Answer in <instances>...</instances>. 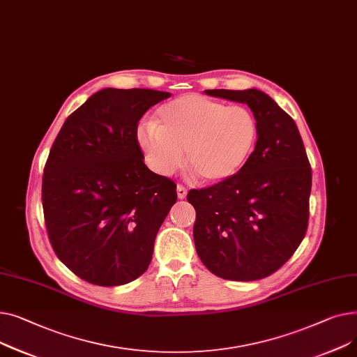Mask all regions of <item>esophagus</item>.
<instances>
[{
  "label": "esophagus",
  "instance_id": "1",
  "mask_svg": "<svg viewBox=\"0 0 357 357\" xmlns=\"http://www.w3.org/2000/svg\"><path fill=\"white\" fill-rule=\"evenodd\" d=\"M177 196L178 199H185L187 196V188L183 184H177Z\"/></svg>",
  "mask_w": 357,
  "mask_h": 357
}]
</instances>
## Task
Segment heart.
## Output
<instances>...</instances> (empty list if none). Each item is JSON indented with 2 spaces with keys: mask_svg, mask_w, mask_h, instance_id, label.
<instances>
[{
  "mask_svg": "<svg viewBox=\"0 0 357 357\" xmlns=\"http://www.w3.org/2000/svg\"><path fill=\"white\" fill-rule=\"evenodd\" d=\"M258 121L243 105H232L188 93L162 105L155 125L142 123L137 139L151 169L172 176L185 162L207 183L235 177L252 155Z\"/></svg>",
  "mask_w": 357,
  "mask_h": 357,
  "instance_id": "heart-1",
  "label": "heart"
}]
</instances>
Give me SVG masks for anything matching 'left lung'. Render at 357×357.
<instances>
[{
	"label": "left lung",
	"instance_id": "obj_1",
	"mask_svg": "<svg viewBox=\"0 0 357 357\" xmlns=\"http://www.w3.org/2000/svg\"><path fill=\"white\" fill-rule=\"evenodd\" d=\"M206 95L246 103L258 121L257 146L232 178L193 188L197 255L212 274L255 281L278 271L308 226L311 167L297 125L258 89H208Z\"/></svg>",
	"mask_w": 357,
	"mask_h": 357
}]
</instances>
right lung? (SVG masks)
<instances>
[{
	"label": "right lung",
	"instance_id": "right-lung-1",
	"mask_svg": "<svg viewBox=\"0 0 357 357\" xmlns=\"http://www.w3.org/2000/svg\"><path fill=\"white\" fill-rule=\"evenodd\" d=\"M172 93L107 88L68 116L45 165L41 202L57 258L83 281L115 287L149 268L176 183L144 164L138 121Z\"/></svg>",
	"mask_w": 357,
	"mask_h": 357
}]
</instances>
